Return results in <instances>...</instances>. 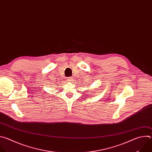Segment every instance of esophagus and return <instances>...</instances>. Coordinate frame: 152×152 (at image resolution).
I'll use <instances>...</instances> for the list:
<instances>
[{
  "instance_id": "obj_1",
  "label": "esophagus",
  "mask_w": 152,
  "mask_h": 152,
  "mask_svg": "<svg viewBox=\"0 0 152 152\" xmlns=\"http://www.w3.org/2000/svg\"><path fill=\"white\" fill-rule=\"evenodd\" d=\"M72 80V78L71 77H68V78H67V80H68V81H71Z\"/></svg>"
}]
</instances>
